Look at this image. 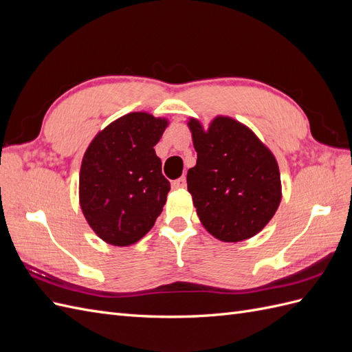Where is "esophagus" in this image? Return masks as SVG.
Masks as SVG:
<instances>
[{
    "label": "esophagus",
    "mask_w": 352,
    "mask_h": 352,
    "mask_svg": "<svg viewBox=\"0 0 352 352\" xmlns=\"http://www.w3.org/2000/svg\"><path fill=\"white\" fill-rule=\"evenodd\" d=\"M172 186H173L175 189H184V188H186V179H185V177H179V179L173 180Z\"/></svg>",
    "instance_id": "1"
}]
</instances>
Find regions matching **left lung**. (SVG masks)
Wrapping results in <instances>:
<instances>
[{
	"instance_id": "1",
	"label": "left lung",
	"mask_w": 352,
	"mask_h": 352,
	"mask_svg": "<svg viewBox=\"0 0 352 352\" xmlns=\"http://www.w3.org/2000/svg\"><path fill=\"white\" fill-rule=\"evenodd\" d=\"M197 164L188 190L197 214L223 242L250 239L272 220L282 199L280 172L272 151L245 124L219 116L204 131L190 117Z\"/></svg>"
}]
</instances>
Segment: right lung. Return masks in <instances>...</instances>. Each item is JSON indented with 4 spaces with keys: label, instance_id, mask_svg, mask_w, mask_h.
<instances>
[{
    "label": "right lung",
    "instance_id": "add662e5",
    "mask_svg": "<svg viewBox=\"0 0 352 352\" xmlns=\"http://www.w3.org/2000/svg\"><path fill=\"white\" fill-rule=\"evenodd\" d=\"M168 122L144 111L110 123L89 144L79 175V202L88 225L107 243L144 238L166 204L170 182L154 146Z\"/></svg>",
    "mask_w": 352,
    "mask_h": 352
}]
</instances>
